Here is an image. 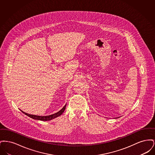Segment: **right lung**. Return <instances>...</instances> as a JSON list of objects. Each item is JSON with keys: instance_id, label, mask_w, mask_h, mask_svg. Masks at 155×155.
I'll return each instance as SVG.
<instances>
[{"instance_id": "right-lung-1", "label": "right lung", "mask_w": 155, "mask_h": 155, "mask_svg": "<svg viewBox=\"0 0 155 155\" xmlns=\"http://www.w3.org/2000/svg\"><path fill=\"white\" fill-rule=\"evenodd\" d=\"M66 104H65V106L60 110L58 112L54 113V114H53L51 115H49V116H37V115H32V114H28L27 113H25L23 111H21L23 113H24L25 115L28 116V117H30L31 118H33V119H35V120H42V121H49V120H51L53 118H56L60 116V115H61V114L64 112V111L65 110V109H66Z\"/></svg>"}]
</instances>
